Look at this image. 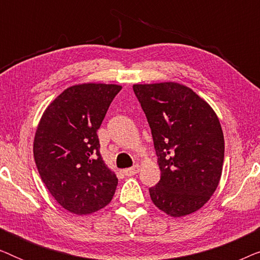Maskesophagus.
I'll use <instances>...</instances> for the list:
<instances>
[{"label":"esophagus","mask_w":260,"mask_h":260,"mask_svg":"<svg viewBox=\"0 0 260 260\" xmlns=\"http://www.w3.org/2000/svg\"><path fill=\"white\" fill-rule=\"evenodd\" d=\"M138 172H140V166H138V165L131 167V168H127V169H124V170H123L124 175H126V176L136 175V174H137Z\"/></svg>","instance_id":"1"}]
</instances>
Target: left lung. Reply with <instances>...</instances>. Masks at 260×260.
<instances>
[{"instance_id":"obj_1","label":"left lung","mask_w":260,"mask_h":260,"mask_svg":"<svg viewBox=\"0 0 260 260\" xmlns=\"http://www.w3.org/2000/svg\"><path fill=\"white\" fill-rule=\"evenodd\" d=\"M134 92L151 129L161 180L149 188L170 216L200 209L221 177L225 142L218 116L193 90L177 83L136 84Z\"/></svg>"}]
</instances>
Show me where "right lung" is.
<instances>
[{
  "label": "right lung",
  "instance_id": "add662e5",
  "mask_svg": "<svg viewBox=\"0 0 260 260\" xmlns=\"http://www.w3.org/2000/svg\"><path fill=\"white\" fill-rule=\"evenodd\" d=\"M122 86L80 84L45 110L34 138V159L56 202L78 215L110 204L118 179L103 161L97 131Z\"/></svg>",
  "mask_w": 260,
  "mask_h": 260
}]
</instances>
